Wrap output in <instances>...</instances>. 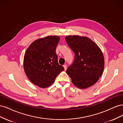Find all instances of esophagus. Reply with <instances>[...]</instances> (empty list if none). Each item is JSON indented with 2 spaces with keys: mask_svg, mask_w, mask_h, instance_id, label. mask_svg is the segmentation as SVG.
<instances>
[{
  "mask_svg": "<svg viewBox=\"0 0 123 123\" xmlns=\"http://www.w3.org/2000/svg\"><path fill=\"white\" fill-rule=\"evenodd\" d=\"M64 66V69H65V70H66V69H67V65H64V66Z\"/></svg>",
  "mask_w": 123,
  "mask_h": 123,
  "instance_id": "34e87169",
  "label": "esophagus"
}]
</instances>
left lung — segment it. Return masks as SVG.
Instances as JSON below:
<instances>
[{
  "label": "left lung",
  "instance_id": "1",
  "mask_svg": "<svg viewBox=\"0 0 123 123\" xmlns=\"http://www.w3.org/2000/svg\"><path fill=\"white\" fill-rule=\"evenodd\" d=\"M65 39L75 54L72 64L66 71L72 83L80 89L93 85L104 71L105 62L101 50L87 37L70 35Z\"/></svg>",
  "mask_w": 123,
  "mask_h": 123
}]
</instances>
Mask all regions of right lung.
Masks as SVG:
<instances>
[{"mask_svg": "<svg viewBox=\"0 0 123 123\" xmlns=\"http://www.w3.org/2000/svg\"><path fill=\"white\" fill-rule=\"evenodd\" d=\"M60 39L58 36H48L33 42L26 50L24 68L29 80L40 88L52 84L64 70L59 65L56 48Z\"/></svg>", "mask_w": 123, "mask_h": 123, "instance_id": "right-lung-1", "label": "right lung"}]
</instances>
